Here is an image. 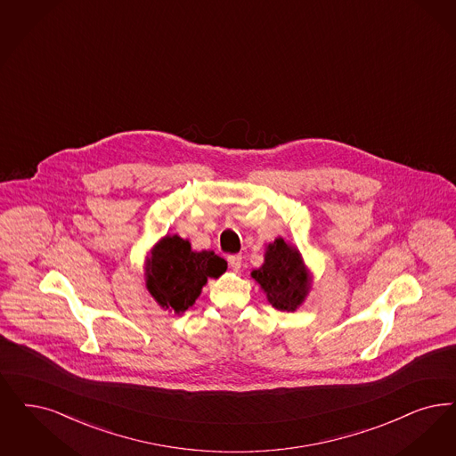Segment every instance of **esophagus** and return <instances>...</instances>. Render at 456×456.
<instances>
[{"mask_svg": "<svg viewBox=\"0 0 456 456\" xmlns=\"http://www.w3.org/2000/svg\"><path fill=\"white\" fill-rule=\"evenodd\" d=\"M227 261H229V266H231L234 272H239V270H240V266H242V256H229V257H227Z\"/></svg>", "mask_w": 456, "mask_h": 456, "instance_id": "obj_1", "label": "esophagus"}]
</instances>
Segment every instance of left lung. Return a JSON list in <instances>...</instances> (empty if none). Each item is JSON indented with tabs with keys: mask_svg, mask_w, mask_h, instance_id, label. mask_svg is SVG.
I'll list each match as a JSON object with an SVG mask.
<instances>
[{
	"mask_svg": "<svg viewBox=\"0 0 456 456\" xmlns=\"http://www.w3.org/2000/svg\"><path fill=\"white\" fill-rule=\"evenodd\" d=\"M251 276L274 309L283 312H293L304 304L312 281L298 249L287 244L283 237L268 244L263 266Z\"/></svg>",
	"mask_w": 456,
	"mask_h": 456,
	"instance_id": "8db88e82",
	"label": "left lung"
}]
</instances>
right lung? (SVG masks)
Returning a JSON list of instances; mask_svg holds the SVG:
<instances>
[{"instance_id":"1","label":"right lung","mask_w":456,"mask_h":456,"mask_svg":"<svg viewBox=\"0 0 456 456\" xmlns=\"http://www.w3.org/2000/svg\"><path fill=\"white\" fill-rule=\"evenodd\" d=\"M227 270L214 251H193L180 236H166L147 257L146 287L163 309L183 314L195 304L208 278Z\"/></svg>"}]
</instances>
